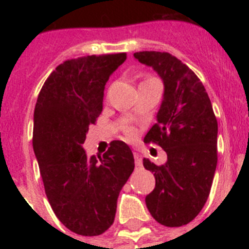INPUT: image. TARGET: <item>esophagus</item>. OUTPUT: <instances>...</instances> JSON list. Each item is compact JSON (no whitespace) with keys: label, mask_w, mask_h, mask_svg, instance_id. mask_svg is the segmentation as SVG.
<instances>
[{"label":"esophagus","mask_w":249,"mask_h":249,"mask_svg":"<svg viewBox=\"0 0 249 249\" xmlns=\"http://www.w3.org/2000/svg\"><path fill=\"white\" fill-rule=\"evenodd\" d=\"M133 156H135V163L136 166L140 167L142 166V158H141V155L138 152H133Z\"/></svg>","instance_id":"obj_1"}]
</instances>
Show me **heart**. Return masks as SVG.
Segmentation results:
<instances>
[{
	"label": "heart",
	"mask_w": 249,
	"mask_h": 249,
	"mask_svg": "<svg viewBox=\"0 0 249 249\" xmlns=\"http://www.w3.org/2000/svg\"><path fill=\"white\" fill-rule=\"evenodd\" d=\"M147 80H155V78H153V77H147L144 81ZM124 133H126L129 138H133L136 136V129L133 128V127H126V128H124Z\"/></svg>",
	"instance_id": "heart-1"
}]
</instances>
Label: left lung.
I'll return each instance as SVG.
<instances>
[{
	"mask_svg": "<svg viewBox=\"0 0 249 249\" xmlns=\"http://www.w3.org/2000/svg\"><path fill=\"white\" fill-rule=\"evenodd\" d=\"M133 56L151 66L164 83L157 123L144 142L167 153L164 164L143 158L156 178L146 196L152 217L166 227H181L198 215L210 196L217 167L218 123L210 97L197 74L168 52L142 51Z\"/></svg>",
	"mask_w": 249,
	"mask_h": 249,
	"instance_id": "8db88e82",
	"label": "left lung"
}]
</instances>
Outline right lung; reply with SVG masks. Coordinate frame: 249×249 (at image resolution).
<instances>
[{
    "mask_svg": "<svg viewBox=\"0 0 249 249\" xmlns=\"http://www.w3.org/2000/svg\"><path fill=\"white\" fill-rule=\"evenodd\" d=\"M126 57L67 59L48 76L35 107L32 143L46 196L61 223L81 236H100L111 227L118 195L135 168L122 141H112L98 158L87 157L82 147L102 112L106 82Z\"/></svg>",
    "mask_w": 249,
    "mask_h": 249,
    "instance_id": "obj_1",
    "label": "right lung"
}]
</instances>
